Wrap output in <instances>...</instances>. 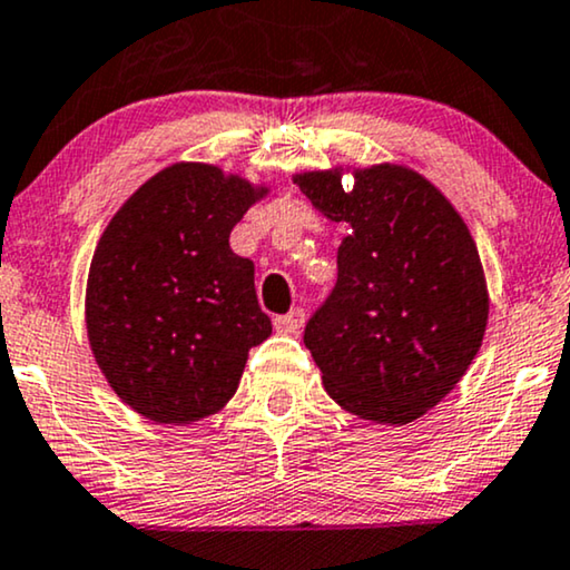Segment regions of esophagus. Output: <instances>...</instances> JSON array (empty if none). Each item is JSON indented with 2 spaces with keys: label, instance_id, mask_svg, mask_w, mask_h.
<instances>
[{
  "label": "esophagus",
  "instance_id": "1",
  "mask_svg": "<svg viewBox=\"0 0 570 570\" xmlns=\"http://www.w3.org/2000/svg\"><path fill=\"white\" fill-rule=\"evenodd\" d=\"M302 323H305V309L302 307H294L286 315H276V318H273V326H276L281 334H297Z\"/></svg>",
  "mask_w": 570,
  "mask_h": 570
}]
</instances>
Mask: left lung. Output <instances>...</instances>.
<instances>
[{
	"instance_id": "left-lung-1",
	"label": "left lung",
	"mask_w": 570,
	"mask_h": 570,
	"mask_svg": "<svg viewBox=\"0 0 570 570\" xmlns=\"http://www.w3.org/2000/svg\"><path fill=\"white\" fill-rule=\"evenodd\" d=\"M326 218L347 223L336 284L309 315L305 347L338 405L365 421L410 423L452 392L489 315L476 244L444 194L415 170L297 176Z\"/></svg>"
}]
</instances>
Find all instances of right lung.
<instances>
[{
  "mask_svg": "<svg viewBox=\"0 0 570 570\" xmlns=\"http://www.w3.org/2000/svg\"><path fill=\"white\" fill-rule=\"evenodd\" d=\"M213 165L178 163L115 213L94 252L86 328L120 400L157 423L213 415L271 336L255 265L228 247L263 197Z\"/></svg>",
  "mask_w": 570,
  "mask_h": 570,
  "instance_id": "obj_1",
  "label": "right lung"
}]
</instances>
